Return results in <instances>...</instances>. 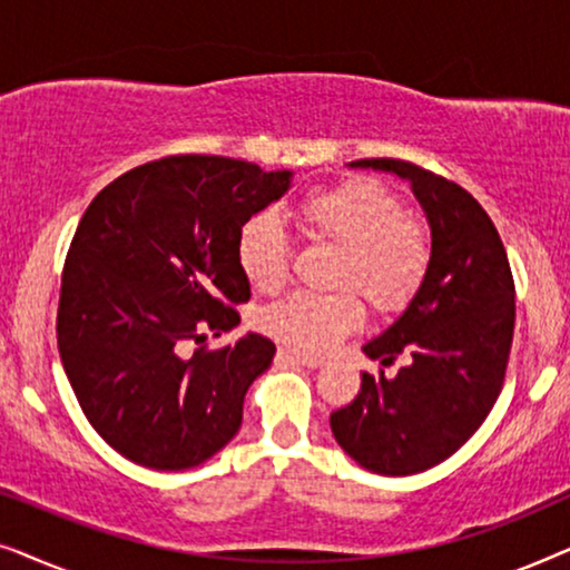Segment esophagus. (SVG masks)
Wrapping results in <instances>:
<instances>
[{"mask_svg":"<svg viewBox=\"0 0 570 570\" xmlns=\"http://www.w3.org/2000/svg\"><path fill=\"white\" fill-rule=\"evenodd\" d=\"M277 357H279V361L298 363V365H303V368H318V365H322V361H318V357L301 355V353H295V350H287V347H279L277 350Z\"/></svg>","mask_w":570,"mask_h":570,"instance_id":"obj_1","label":"esophagus"}]
</instances>
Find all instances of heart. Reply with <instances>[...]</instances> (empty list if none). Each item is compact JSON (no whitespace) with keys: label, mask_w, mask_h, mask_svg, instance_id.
Wrapping results in <instances>:
<instances>
[{"label":"heart","mask_w":570,"mask_h":570,"mask_svg":"<svg viewBox=\"0 0 570 570\" xmlns=\"http://www.w3.org/2000/svg\"><path fill=\"white\" fill-rule=\"evenodd\" d=\"M308 236L337 246L330 295L293 293L262 311L259 326L298 353H326L361 330L365 311L357 293L376 311H400L415 298L431 267V238L404 215L402 199L376 178L353 176L311 191L298 207ZM238 264L252 287L275 293L291 275V244L275 215L262 213L238 233Z\"/></svg>","instance_id":"b5f03b06"}]
</instances>
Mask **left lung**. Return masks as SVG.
Listing matches in <instances>:
<instances>
[{
  "label": "left lung",
  "instance_id": "obj_1",
  "mask_svg": "<svg viewBox=\"0 0 570 570\" xmlns=\"http://www.w3.org/2000/svg\"><path fill=\"white\" fill-rule=\"evenodd\" d=\"M400 176L431 228V267L407 308L365 342L371 361L404 357L394 379L363 373L361 392L332 412L342 451L376 474H417L462 449L485 423L509 363L517 293L493 220L462 186L392 158L347 163Z\"/></svg>",
  "mask_w": 570,
  "mask_h": 570
}]
</instances>
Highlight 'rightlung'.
I'll use <instances>...</instances> for the list:
<instances>
[{
	"instance_id": "1",
	"label": "right lung",
	"mask_w": 570,
	"mask_h": 570,
	"mask_svg": "<svg viewBox=\"0 0 570 570\" xmlns=\"http://www.w3.org/2000/svg\"><path fill=\"white\" fill-rule=\"evenodd\" d=\"M291 181V170L174 155L131 168L85 209L61 275L59 355L85 417L129 462L191 470L238 433L275 345L254 332L194 357L181 345L240 324L233 306L252 287L238 233Z\"/></svg>"
}]
</instances>
